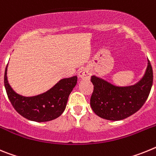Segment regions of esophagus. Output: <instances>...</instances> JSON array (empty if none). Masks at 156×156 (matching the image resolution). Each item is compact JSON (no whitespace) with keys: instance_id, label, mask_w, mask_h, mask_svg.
<instances>
[{"instance_id":"34e87169","label":"esophagus","mask_w":156,"mask_h":156,"mask_svg":"<svg viewBox=\"0 0 156 156\" xmlns=\"http://www.w3.org/2000/svg\"><path fill=\"white\" fill-rule=\"evenodd\" d=\"M90 76H91V72L90 69L88 68H83L81 69L80 71L78 73V76L83 80H90Z\"/></svg>"}]
</instances>
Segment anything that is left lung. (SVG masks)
<instances>
[{"mask_svg":"<svg viewBox=\"0 0 156 156\" xmlns=\"http://www.w3.org/2000/svg\"><path fill=\"white\" fill-rule=\"evenodd\" d=\"M94 91L90 106L95 114L105 119H124L138 111L148 98L153 83V72L148 65L142 78L129 86L116 85L97 76H92Z\"/></svg>","mask_w":156,"mask_h":156,"instance_id":"obj_1","label":"left lung"}]
</instances>
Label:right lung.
Segmentation results:
<instances>
[{"instance_id": "add662e5", "label": "right lung", "mask_w": 156, "mask_h": 156, "mask_svg": "<svg viewBox=\"0 0 156 156\" xmlns=\"http://www.w3.org/2000/svg\"><path fill=\"white\" fill-rule=\"evenodd\" d=\"M8 65L5 73V90L14 108L22 116L41 122L53 120L62 114L69 96L76 85L77 76L60 80L51 89L40 94L23 96L15 91L8 83Z\"/></svg>"}]
</instances>
